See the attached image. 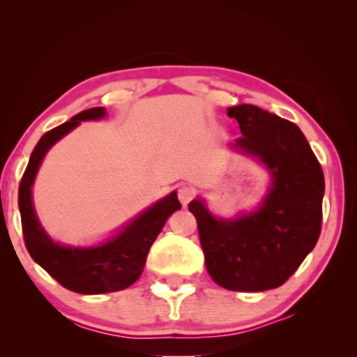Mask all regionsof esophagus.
<instances>
[{
    "label": "esophagus",
    "instance_id": "obj_1",
    "mask_svg": "<svg viewBox=\"0 0 357 357\" xmlns=\"http://www.w3.org/2000/svg\"><path fill=\"white\" fill-rule=\"evenodd\" d=\"M193 197H195V192L190 187H187V185H182V187L178 188V199L183 206H187V204L193 199Z\"/></svg>",
    "mask_w": 357,
    "mask_h": 357
}]
</instances>
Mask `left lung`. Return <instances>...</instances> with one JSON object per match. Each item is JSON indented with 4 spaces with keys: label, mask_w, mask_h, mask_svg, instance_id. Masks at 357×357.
I'll return each mask as SVG.
<instances>
[{
    "label": "left lung",
    "mask_w": 357,
    "mask_h": 357,
    "mask_svg": "<svg viewBox=\"0 0 357 357\" xmlns=\"http://www.w3.org/2000/svg\"><path fill=\"white\" fill-rule=\"evenodd\" d=\"M242 136L231 144L270 174V188L255 211L216 218L202 198L188 204L198 222L204 263L229 291L280 287L314 250L321 229L324 172L299 126L242 104L229 107Z\"/></svg>",
    "instance_id": "8db88e82"
}]
</instances>
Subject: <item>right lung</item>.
<instances>
[{"instance_id":"add662e5","label":"right lung","mask_w":357,"mask_h":357,"mask_svg":"<svg viewBox=\"0 0 357 357\" xmlns=\"http://www.w3.org/2000/svg\"><path fill=\"white\" fill-rule=\"evenodd\" d=\"M105 115L104 107H94L47 131L33 148L19 185V211L29 253L33 261L63 287L79 294H105L126 289L133 284L143 273L149 248L162 231L165 221L174 211L182 208L177 192L169 193L131 219L109 241L94 247L65 245L48 236L38 221L32 203V185L38 167L48 149L75 130L81 121L100 120Z\"/></svg>"}]
</instances>
